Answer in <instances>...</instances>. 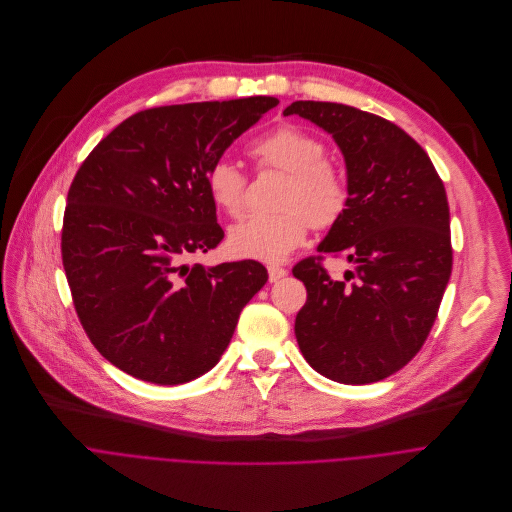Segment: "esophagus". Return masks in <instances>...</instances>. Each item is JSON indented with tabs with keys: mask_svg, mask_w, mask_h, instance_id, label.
Here are the masks:
<instances>
[{
	"mask_svg": "<svg viewBox=\"0 0 512 512\" xmlns=\"http://www.w3.org/2000/svg\"><path fill=\"white\" fill-rule=\"evenodd\" d=\"M288 272L282 266H268V280L270 282H278L280 278H284Z\"/></svg>",
	"mask_w": 512,
	"mask_h": 512,
	"instance_id": "esophagus-1",
	"label": "esophagus"
}]
</instances>
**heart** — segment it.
I'll return each mask as SVG.
<instances>
[{
    "label": "heart",
    "instance_id": "obj_1",
    "mask_svg": "<svg viewBox=\"0 0 512 512\" xmlns=\"http://www.w3.org/2000/svg\"><path fill=\"white\" fill-rule=\"evenodd\" d=\"M325 143L300 127L280 125L250 145V155L264 169L288 175L280 214H252L230 228L228 248L238 258L280 262L309 232L335 226L349 208V181L341 165L325 157ZM206 187L216 206L238 216L246 206V173L220 157L206 169Z\"/></svg>",
    "mask_w": 512,
    "mask_h": 512
}]
</instances>
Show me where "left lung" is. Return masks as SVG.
I'll return each instance as SVG.
<instances>
[{
	"mask_svg": "<svg viewBox=\"0 0 512 512\" xmlns=\"http://www.w3.org/2000/svg\"><path fill=\"white\" fill-rule=\"evenodd\" d=\"M284 115L333 135L349 181V208L317 250L345 256L353 270L331 278L323 256L292 268L306 286L294 323L300 353L333 381H381L422 349L450 280L444 183L428 153L377 115L319 100H296Z\"/></svg>",
	"mask_w": 512,
	"mask_h": 512,
	"instance_id": "1",
	"label": "left lung"
}]
</instances>
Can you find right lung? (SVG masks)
I'll list each match as a JSON object with an SVG mask.
<instances>
[{
    "label": "right lung",
    "mask_w": 512,
    "mask_h": 512,
    "mask_svg": "<svg viewBox=\"0 0 512 512\" xmlns=\"http://www.w3.org/2000/svg\"><path fill=\"white\" fill-rule=\"evenodd\" d=\"M276 105L274 96H250L147 109L113 129L76 171L62 264L82 329L121 371L157 385L208 373L266 284L254 260H185L224 238L208 165Z\"/></svg>",
    "instance_id": "obj_1"
}]
</instances>
